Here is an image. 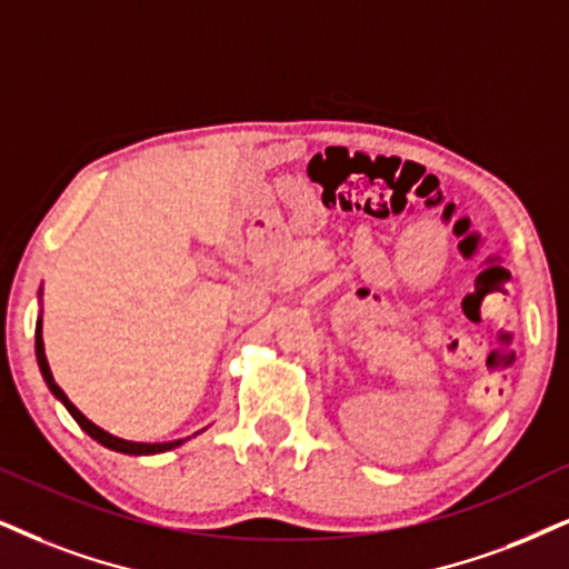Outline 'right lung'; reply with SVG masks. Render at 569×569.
I'll return each mask as SVG.
<instances>
[{
	"label": "right lung",
	"instance_id": "add662e5",
	"mask_svg": "<svg viewBox=\"0 0 569 569\" xmlns=\"http://www.w3.org/2000/svg\"><path fill=\"white\" fill-rule=\"evenodd\" d=\"M39 298H41V290H39ZM37 361H39L41 377H44L47 388L52 390V396L58 398V401H60L62 406H66L70 417H73L76 422H79V427H81L83 432L89 435V438H94L97 443L104 446V448H110V451L129 453V456H152V453H166V451H173V448H179L181 443H187V440H189V438H179V440H168V443H134V440H123V438H118V435L104 432L102 427H97L94 422H89V419L83 417V413H81L79 409H76L73 403L68 401V396H66V392H62L60 385L54 382L52 369H49V363H47L44 340H41V313H39V319H37ZM194 435H198V432H194Z\"/></svg>",
	"mask_w": 569,
	"mask_h": 569
}]
</instances>
